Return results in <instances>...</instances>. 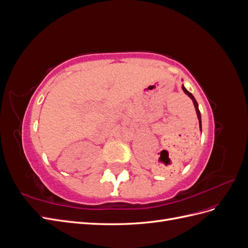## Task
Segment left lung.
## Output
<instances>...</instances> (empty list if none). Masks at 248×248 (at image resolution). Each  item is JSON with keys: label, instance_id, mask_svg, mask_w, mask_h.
Here are the masks:
<instances>
[{"label": "left lung", "instance_id": "obj_1", "mask_svg": "<svg viewBox=\"0 0 248 248\" xmlns=\"http://www.w3.org/2000/svg\"><path fill=\"white\" fill-rule=\"evenodd\" d=\"M182 89H183V91L188 95L190 98L192 99V101H193V104H194V108H196V110H197V115H198V118H199V122H200V128L202 129V121H201V112H200V109H199V106H198V102H197V100L194 99V97H193V95L190 93V92H188L187 91V90L184 88V86H182Z\"/></svg>", "mask_w": 248, "mask_h": 248}]
</instances>
